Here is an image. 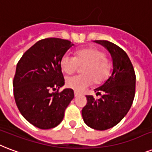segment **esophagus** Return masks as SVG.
I'll use <instances>...</instances> for the list:
<instances>
[{
    "instance_id": "obj_1",
    "label": "esophagus",
    "mask_w": 152,
    "mask_h": 152,
    "mask_svg": "<svg viewBox=\"0 0 152 152\" xmlns=\"http://www.w3.org/2000/svg\"><path fill=\"white\" fill-rule=\"evenodd\" d=\"M77 96H78V93L75 92V97H77Z\"/></svg>"
}]
</instances>
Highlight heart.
<instances>
[{
	"label": "heart",
	"instance_id": "obj_1",
	"mask_svg": "<svg viewBox=\"0 0 152 152\" xmlns=\"http://www.w3.org/2000/svg\"><path fill=\"white\" fill-rule=\"evenodd\" d=\"M60 66L63 72L72 75L79 66H82V75L68 77L66 85L76 92H82L91 84H102L109 77L111 70V63L105 58L103 50L97 48H86L77 50L75 57L64 55L61 58Z\"/></svg>",
	"mask_w": 152,
	"mask_h": 152
}]
</instances>
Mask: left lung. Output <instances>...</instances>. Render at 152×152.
Returning <instances> with one entry per match:
<instances>
[{"instance_id": "left-lung-1", "label": "left lung", "mask_w": 152, "mask_h": 152, "mask_svg": "<svg viewBox=\"0 0 152 152\" xmlns=\"http://www.w3.org/2000/svg\"><path fill=\"white\" fill-rule=\"evenodd\" d=\"M111 54L113 70L109 79L95 89L101 97L86 96L82 110L84 122L96 130H106L118 124L128 113L136 92V74L129 56L122 48L107 40H95Z\"/></svg>"}]
</instances>
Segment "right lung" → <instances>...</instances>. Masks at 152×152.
Here are the masks:
<instances>
[{
	"label": "right lung",
	"mask_w": 152,
	"mask_h": 152,
	"mask_svg": "<svg viewBox=\"0 0 152 152\" xmlns=\"http://www.w3.org/2000/svg\"><path fill=\"white\" fill-rule=\"evenodd\" d=\"M74 45L66 39L47 38L29 48L19 60L13 78V94L19 111L40 129L55 128L75 97L64 85L60 61Z\"/></svg>",
	"instance_id": "right-lung-1"
}]
</instances>
